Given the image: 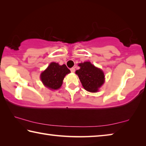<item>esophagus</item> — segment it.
I'll return each instance as SVG.
<instances>
[{"label":"esophagus","instance_id":"1","mask_svg":"<svg viewBox=\"0 0 146 146\" xmlns=\"http://www.w3.org/2000/svg\"><path fill=\"white\" fill-rule=\"evenodd\" d=\"M70 70H71V71L72 73H74L75 71V68H71V69H70Z\"/></svg>","mask_w":146,"mask_h":146}]
</instances>
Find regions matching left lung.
Returning a JSON list of instances; mask_svg holds the SVG:
<instances>
[{"label": "left lung", "mask_w": 146, "mask_h": 146, "mask_svg": "<svg viewBox=\"0 0 146 146\" xmlns=\"http://www.w3.org/2000/svg\"><path fill=\"white\" fill-rule=\"evenodd\" d=\"M80 68L76 71L82 86L86 91L95 93L104 82V75L99 68H96L90 62L78 64Z\"/></svg>", "instance_id": "8db88e82"}]
</instances>
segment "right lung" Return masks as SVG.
I'll return each mask as SVG.
<instances>
[{"label": "right lung", "instance_id": "obj_1", "mask_svg": "<svg viewBox=\"0 0 146 146\" xmlns=\"http://www.w3.org/2000/svg\"><path fill=\"white\" fill-rule=\"evenodd\" d=\"M70 73V70L65 64L60 66L58 63L51 62L41 73L40 78L47 88L51 90H58L62 84L64 76Z\"/></svg>", "mask_w": 146, "mask_h": 146}]
</instances>
